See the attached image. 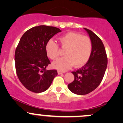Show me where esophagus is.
Listing matches in <instances>:
<instances>
[{
	"label": "esophagus",
	"instance_id": "34e87169",
	"mask_svg": "<svg viewBox=\"0 0 123 123\" xmlns=\"http://www.w3.org/2000/svg\"><path fill=\"white\" fill-rule=\"evenodd\" d=\"M65 73V72H62L61 71H58V74H64Z\"/></svg>",
	"mask_w": 123,
	"mask_h": 123
}]
</instances>
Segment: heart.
<instances>
[{
	"mask_svg": "<svg viewBox=\"0 0 123 123\" xmlns=\"http://www.w3.org/2000/svg\"><path fill=\"white\" fill-rule=\"evenodd\" d=\"M59 44L65 49V56L54 62L52 67L60 71H65L74 64L75 67L85 65L89 61L92 49L90 38L79 33L71 32L58 38ZM48 56L52 60L58 59L59 49L58 44L53 40H49L45 46Z\"/></svg>",
	"mask_w": 123,
	"mask_h": 123,
	"instance_id": "b5f03b06",
	"label": "heart"
}]
</instances>
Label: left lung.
Instances as JSON below:
<instances>
[{"label": "left lung", "mask_w": 123, "mask_h": 123, "mask_svg": "<svg viewBox=\"0 0 123 123\" xmlns=\"http://www.w3.org/2000/svg\"><path fill=\"white\" fill-rule=\"evenodd\" d=\"M92 43V49L87 62L81 68L72 72L74 80L68 85L70 91L84 95L93 91L101 83L108 64L106 50L101 39L93 31L84 28Z\"/></svg>", "instance_id": "left-lung-1"}]
</instances>
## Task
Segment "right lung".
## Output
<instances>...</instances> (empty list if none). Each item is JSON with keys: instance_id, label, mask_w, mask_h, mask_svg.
<instances>
[{"instance_id": "1", "label": "right lung", "mask_w": 123, "mask_h": 123, "mask_svg": "<svg viewBox=\"0 0 123 123\" xmlns=\"http://www.w3.org/2000/svg\"><path fill=\"white\" fill-rule=\"evenodd\" d=\"M61 31L56 27L39 25L27 30L21 38L15 53L16 73L21 83L30 91L44 92L58 75L56 69H46L50 62L45 46Z\"/></svg>"}]
</instances>
